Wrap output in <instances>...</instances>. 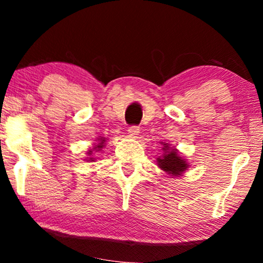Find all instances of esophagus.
<instances>
[{
  "mask_svg": "<svg viewBox=\"0 0 263 263\" xmlns=\"http://www.w3.org/2000/svg\"><path fill=\"white\" fill-rule=\"evenodd\" d=\"M127 134L129 137H137L138 134H140V127H138V126H131V127H128L127 129Z\"/></svg>",
  "mask_w": 263,
  "mask_h": 263,
  "instance_id": "34e87169",
  "label": "esophagus"
}]
</instances>
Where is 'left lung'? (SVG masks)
Returning <instances> with one entry per match:
<instances>
[{
    "label": "left lung",
    "instance_id": "1",
    "mask_svg": "<svg viewBox=\"0 0 263 263\" xmlns=\"http://www.w3.org/2000/svg\"><path fill=\"white\" fill-rule=\"evenodd\" d=\"M163 146H164L163 151H165V153L157 158L158 167L171 176H180L188 168V163L178 155L177 149H170V146L167 143H163Z\"/></svg>",
    "mask_w": 263,
    "mask_h": 263
}]
</instances>
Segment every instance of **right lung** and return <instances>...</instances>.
<instances>
[{
  "label": "right lung",
  "mask_w": 263,
  "mask_h": 263,
  "mask_svg": "<svg viewBox=\"0 0 263 263\" xmlns=\"http://www.w3.org/2000/svg\"><path fill=\"white\" fill-rule=\"evenodd\" d=\"M98 141H100V143H98V144H96V146L93 147V148H92V151H89V152H87V155H89V156H91L93 152H96V151H101L102 147H104V143H105V138H102V137H101L100 140H98ZM89 159H90V161H93V158H92V157H90Z\"/></svg>",
  "instance_id": "right-lung-1"
}]
</instances>
